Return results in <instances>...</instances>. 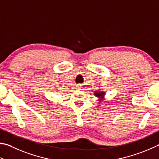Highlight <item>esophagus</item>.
I'll list each match as a JSON object with an SVG mask.
<instances>
[{"label": "esophagus", "mask_w": 159, "mask_h": 159, "mask_svg": "<svg viewBox=\"0 0 159 159\" xmlns=\"http://www.w3.org/2000/svg\"><path fill=\"white\" fill-rule=\"evenodd\" d=\"M80 87H81V85H76V89H80Z\"/></svg>", "instance_id": "esophagus-1"}]
</instances>
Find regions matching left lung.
<instances>
[{
	"instance_id": "8db88e82",
	"label": "left lung",
	"mask_w": 159,
	"mask_h": 159,
	"mask_svg": "<svg viewBox=\"0 0 159 159\" xmlns=\"http://www.w3.org/2000/svg\"><path fill=\"white\" fill-rule=\"evenodd\" d=\"M95 96L97 97L98 98H99V101H102V99L103 97H104V95H105V92H102V91H96L94 92V94Z\"/></svg>"
}]
</instances>
